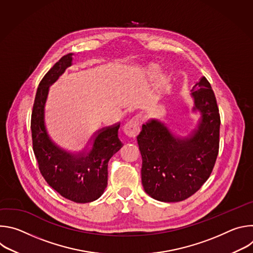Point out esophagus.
Here are the masks:
<instances>
[{"instance_id":"esophagus-1","label":"esophagus","mask_w":253,"mask_h":253,"mask_svg":"<svg viewBox=\"0 0 253 253\" xmlns=\"http://www.w3.org/2000/svg\"><path fill=\"white\" fill-rule=\"evenodd\" d=\"M140 125H141V121L139 116H134L124 125L123 131L128 137L135 138L140 132Z\"/></svg>"}]
</instances>
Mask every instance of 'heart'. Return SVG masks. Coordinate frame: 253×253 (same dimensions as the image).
I'll list each match as a JSON object with an SVG mask.
<instances>
[{"instance_id": "b5f03b06", "label": "heart", "mask_w": 253, "mask_h": 253, "mask_svg": "<svg viewBox=\"0 0 253 253\" xmlns=\"http://www.w3.org/2000/svg\"><path fill=\"white\" fill-rule=\"evenodd\" d=\"M160 67L158 64H149L145 68V75L149 79H154L159 74ZM169 83V76L166 73H161L156 81V88L157 90L164 89Z\"/></svg>"}]
</instances>
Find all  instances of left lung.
Segmentation results:
<instances>
[{"label":"left lung","mask_w":253,"mask_h":253,"mask_svg":"<svg viewBox=\"0 0 253 253\" xmlns=\"http://www.w3.org/2000/svg\"><path fill=\"white\" fill-rule=\"evenodd\" d=\"M191 95L193 111L200 113V119L188 136H176L156 119L143 124L137 136L142 184L158 201L178 202L193 195L209 178L218 155L220 115L205 77L195 84Z\"/></svg>","instance_id":"obj_1"}]
</instances>
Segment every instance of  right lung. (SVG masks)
Wrapping results in <instances>:
<instances>
[{
  "instance_id": "right-lung-1",
  "label": "right lung",
  "mask_w": 253,
  "mask_h": 253,
  "mask_svg": "<svg viewBox=\"0 0 253 253\" xmlns=\"http://www.w3.org/2000/svg\"><path fill=\"white\" fill-rule=\"evenodd\" d=\"M72 56H63L39 84L31 117L33 150L42 176L54 190L71 201L87 203L103 194L108 181V161L123 144L118 138L120 123L100 130L88 148L78 154L67 152L51 139L45 120L46 102L50 86L72 65Z\"/></svg>"
}]
</instances>
